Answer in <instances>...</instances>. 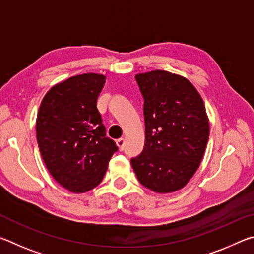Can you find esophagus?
Segmentation results:
<instances>
[{
	"label": "esophagus",
	"instance_id": "obj_1",
	"mask_svg": "<svg viewBox=\"0 0 254 254\" xmlns=\"http://www.w3.org/2000/svg\"><path fill=\"white\" fill-rule=\"evenodd\" d=\"M115 143H117V147L119 148L120 151H122L124 149V143H126V141H124V139H118L115 141Z\"/></svg>",
	"mask_w": 254,
	"mask_h": 254
}]
</instances>
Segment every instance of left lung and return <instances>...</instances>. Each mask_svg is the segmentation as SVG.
<instances>
[{"label": "left lung", "instance_id": "8db88e82", "mask_svg": "<svg viewBox=\"0 0 254 254\" xmlns=\"http://www.w3.org/2000/svg\"><path fill=\"white\" fill-rule=\"evenodd\" d=\"M144 98L145 143L131 159L144 187L158 194L186 186L200 165L209 136L204 101L186 77L166 70L135 75Z\"/></svg>", "mask_w": 254, "mask_h": 254}]
</instances>
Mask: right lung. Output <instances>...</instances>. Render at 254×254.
<instances>
[{
	"label": "right lung",
	"mask_w": 254,
	"mask_h": 254,
	"mask_svg": "<svg viewBox=\"0 0 254 254\" xmlns=\"http://www.w3.org/2000/svg\"><path fill=\"white\" fill-rule=\"evenodd\" d=\"M102 74L71 76L54 85L37 114V141L56 182L81 194L95 188L118 147L107 137L96 107L105 84Z\"/></svg>",
	"instance_id": "1"
}]
</instances>
